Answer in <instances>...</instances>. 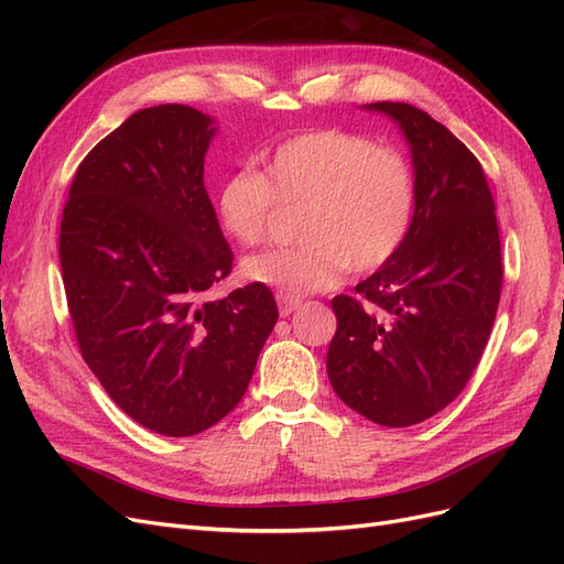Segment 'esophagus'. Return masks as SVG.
I'll return each mask as SVG.
<instances>
[{"label":"esophagus","mask_w":564,"mask_h":564,"mask_svg":"<svg viewBox=\"0 0 564 564\" xmlns=\"http://www.w3.org/2000/svg\"><path fill=\"white\" fill-rule=\"evenodd\" d=\"M278 305H280V315L289 317L294 311H299L301 301L299 299H289V296H278Z\"/></svg>","instance_id":"obj_1"}]
</instances>
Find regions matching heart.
Returning <instances> with one entry per match:
<instances>
[{"instance_id":"obj_1","label":"heart","mask_w":564,"mask_h":564,"mask_svg":"<svg viewBox=\"0 0 564 564\" xmlns=\"http://www.w3.org/2000/svg\"><path fill=\"white\" fill-rule=\"evenodd\" d=\"M275 204L303 207L294 249L253 253L249 282L299 299L329 289L346 268L371 272L388 263L414 216V174L398 150L344 129H311L272 148L263 174L240 169L220 183L216 216L240 245H259Z\"/></svg>"}]
</instances>
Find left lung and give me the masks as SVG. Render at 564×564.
I'll return each instance as SVG.
<instances>
[{"label":"left lung","instance_id":"obj_1","mask_svg":"<svg viewBox=\"0 0 564 564\" xmlns=\"http://www.w3.org/2000/svg\"><path fill=\"white\" fill-rule=\"evenodd\" d=\"M412 152L414 216L388 263L336 296L327 373L357 414L404 429L445 409L480 362L501 296V242L480 162L409 104L365 106Z\"/></svg>","mask_w":564,"mask_h":564}]
</instances>
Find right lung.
<instances>
[{"label":"right lung","instance_id":"right-lung-1","mask_svg":"<svg viewBox=\"0 0 564 564\" xmlns=\"http://www.w3.org/2000/svg\"><path fill=\"white\" fill-rule=\"evenodd\" d=\"M216 119L133 112L79 164L61 220V270L84 362L115 404L166 437L240 404L278 322L263 284L209 299L232 251L204 187Z\"/></svg>","mask_w":564,"mask_h":564}]
</instances>
